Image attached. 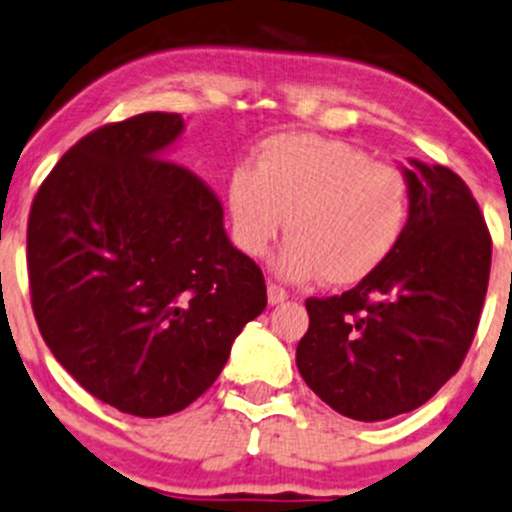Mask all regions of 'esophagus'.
Listing matches in <instances>:
<instances>
[{"instance_id": "obj_1", "label": "esophagus", "mask_w": 512, "mask_h": 512, "mask_svg": "<svg viewBox=\"0 0 512 512\" xmlns=\"http://www.w3.org/2000/svg\"><path fill=\"white\" fill-rule=\"evenodd\" d=\"M287 299H289V294L284 292L282 287H277V284H267V301H270L272 306L284 304Z\"/></svg>"}]
</instances>
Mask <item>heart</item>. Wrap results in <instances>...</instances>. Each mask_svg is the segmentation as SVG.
I'll use <instances>...</instances> for the list:
<instances>
[{"mask_svg": "<svg viewBox=\"0 0 512 512\" xmlns=\"http://www.w3.org/2000/svg\"><path fill=\"white\" fill-rule=\"evenodd\" d=\"M410 208L400 169L316 134L270 139L255 169L238 166L228 179L230 230L245 255H267L287 223L292 238L274 270L289 282L346 287L370 277L400 245Z\"/></svg>", "mask_w": 512, "mask_h": 512, "instance_id": "b5f03b06", "label": "heart"}]
</instances>
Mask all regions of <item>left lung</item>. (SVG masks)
I'll return each instance as SVG.
<instances>
[{"instance_id":"8db88e82","label":"left lung","mask_w":512,"mask_h":512,"mask_svg":"<svg viewBox=\"0 0 512 512\" xmlns=\"http://www.w3.org/2000/svg\"><path fill=\"white\" fill-rule=\"evenodd\" d=\"M405 235L341 297L309 299L297 346L304 383L331 410L383 422L417 410L464 363L491 274V235L451 169L410 159Z\"/></svg>"}]
</instances>
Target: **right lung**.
<instances>
[{
	"instance_id": "1",
	"label": "right lung",
	"mask_w": 512,
	"mask_h": 512,
	"mask_svg": "<svg viewBox=\"0 0 512 512\" xmlns=\"http://www.w3.org/2000/svg\"><path fill=\"white\" fill-rule=\"evenodd\" d=\"M184 129L176 112L95 129L53 166L29 215L43 341L90 395L134 417L198 400L267 306L215 193L166 161Z\"/></svg>"
}]
</instances>
